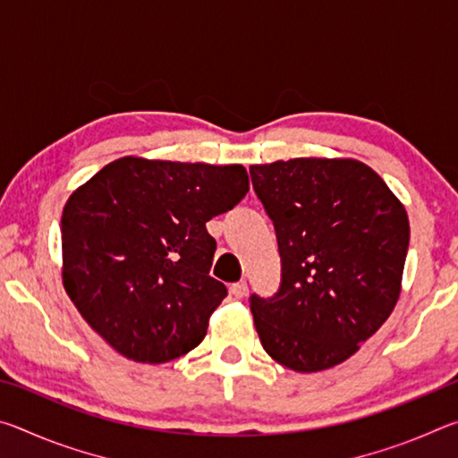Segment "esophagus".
Returning <instances> with one entry per match:
<instances>
[{
	"label": "esophagus",
	"mask_w": 458,
	"mask_h": 458,
	"mask_svg": "<svg viewBox=\"0 0 458 458\" xmlns=\"http://www.w3.org/2000/svg\"><path fill=\"white\" fill-rule=\"evenodd\" d=\"M230 293L234 294L236 299H242V297H246V293H248V284H246V281H238V283H234L230 286Z\"/></svg>",
	"instance_id": "obj_1"
}]
</instances>
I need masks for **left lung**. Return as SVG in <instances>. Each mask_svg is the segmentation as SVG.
Masks as SVG:
<instances>
[{
    "mask_svg": "<svg viewBox=\"0 0 458 458\" xmlns=\"http://www.w3.org/2000/svg\"><path fill=\"white\" fill-rule=\"evenodd\" d=\"M276 232L281 284L250 294L270 358L321 371L360 350L400 297L410 224L374 169L355 159L299 157L250 167Z\"/></svg>",
    "mask_w": 458,
    "mask_h": 458,
    "instance_id": "1",
    "label": "left lung"
}]
</instances>
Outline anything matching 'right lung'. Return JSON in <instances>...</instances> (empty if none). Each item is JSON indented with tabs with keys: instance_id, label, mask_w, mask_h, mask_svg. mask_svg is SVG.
Masks as SVG:
<instances>
[{
	"instance_id": "1",
	"label": "right lung",
	"mask_w": 458,
	"mask_h": 458,
	"mask_svg": "<svg viewBox=\"0 0 458 458\" xmlns=\"http://www.w3.org/2000/svg\"><path fill=\"white\" fill-rule=\"evenodd\" d=\"M246 191L242 165L121 157L92 175L62 212V281L84 321L141 363L199 345L228 294L206 222Z\"/></svg>"
}]
</instances>
